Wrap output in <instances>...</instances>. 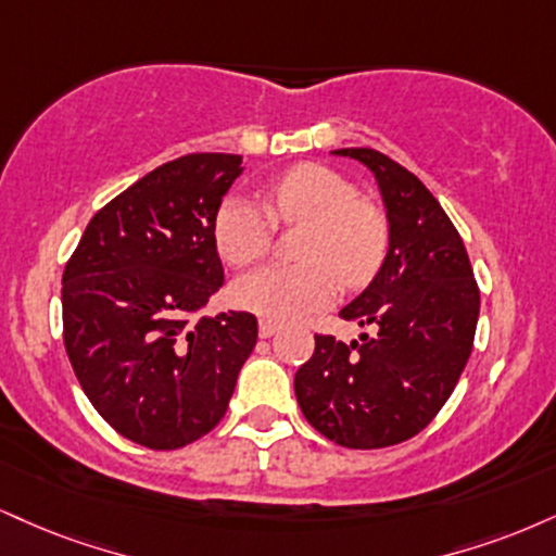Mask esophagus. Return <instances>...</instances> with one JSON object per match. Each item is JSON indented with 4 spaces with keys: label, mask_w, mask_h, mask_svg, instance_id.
<instances>
[{
    "label": "esophagus",
    "mask_w": 556,
    "mask_h": 556,
    "mask_svg": "<svg viewBox=\"0 0 556 556\" xmlns=\"http://www.w3.org/2000/svg\"><path fill=\"white\" fill-rule=\"evenodd\" d=\"M277 329L279 326L274 324V320H258V337L261 339H269V337H274V333H277Z\"/></svg>",
    "instance_id": "esophagus-1"
}]
</instances>
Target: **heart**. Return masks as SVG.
I'll return each mask as SVG.
<instances>
[{
  "label": "heart",
  "mask_w": 556,
  "mask_h": 556,
  "mask_svg": "<svg viewBox=\"0 0 556 556\" xmlns=\"http://www.w3.org/2000/svg\"><path fill=\"white\" fill-rule=\"evenodd\" d=\"M307 225L300 258L305 266H264L236 279L232 303L266 320H295L324 307L344 285H365L388 249V225L376 204L333 168L303 163L277 176L253 199H223L214 214V243L232 266H249L269 251L274 227Z\"/></svg>",
  "instance_id": "obj_1"
}]
</instances>
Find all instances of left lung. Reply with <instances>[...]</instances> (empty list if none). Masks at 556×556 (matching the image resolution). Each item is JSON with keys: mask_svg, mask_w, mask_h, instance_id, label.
Segmentation results:
<instances>
[{"mask_svg": "<svg viewBox=\"0 0 556 556\" xmlns=\"http://www.w3.org/2000/svg\"><path fill=\"white\" fill-rule=\"evenodd\" d=\"M376 176L388 219L383 264L339 316L372 326L344 344L316 337L295 372L305 419L337 445L370 451L425 430L456 388L473 346L479 287L438 199L383 152L344 147Z\"/></svg>", "mask_w": 556, "mask_h": 556, "instance_id": "8db88e82", "label": "left lung"}]
</instances>
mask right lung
Returning a JSON list of instances; mask_svg holds the SVG:
<instances>
[{
	"label": "right lung",
	"instance_id": "obj_1",
	"mask_svg": "<svg viewBox=\"0 0 556 556\" xmlns=\"http://www.w3.org/2000/svg\"><path fill=\"white\" fill-rule=\"evenodd\" d=\"M240 173L223 152L160 165L90 219L64 269L72 370L100 417L152 451L210 432L256 346L251 313L191 318L225 282L214 214Z\"/></svg>",
	"mask_w": 556,
	"mask_h": 556
}]
</instances>
